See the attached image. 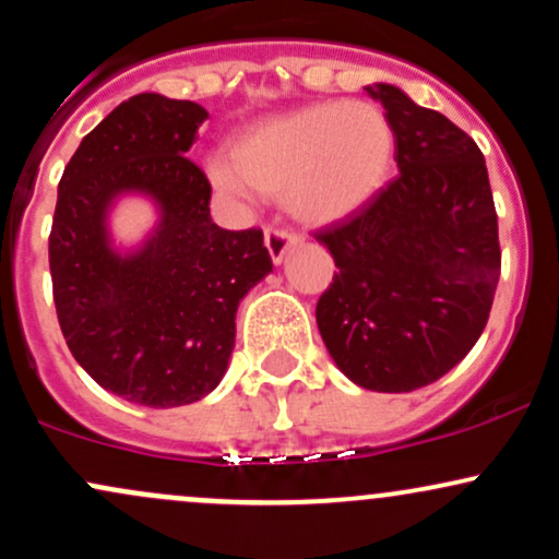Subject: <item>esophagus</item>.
Returning a JSON list of instances; mask_svg holds the SVG:
<instances>
[{
    "label": "esophagus",
    "instance_id": "esophagus-1",
    "mask_svg": "<svg viewBox=\"0 0 559 559\" xmlns=\"http://www.w3.org/2000/svg\"><path fill=\"white\" fill-rule=\"evenodd\" d=\"M297 243H299V236L294 234V230L278 228V226L265 228V247H267V252H271L275 265H278V262L286 258L288 249L297 247Z\"/></svg>",
    "mask_w": 559,
    "mask_h": 559
}]
</instances>
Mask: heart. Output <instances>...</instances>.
<instances>
[{
	"label": "heart",
	"instance_id": "obj_1",
	"mask_svg": "<svg viewBox=\"0 0 559 559\" xmlns=\"http://www.w3.org/2000/svg\"><path fill=\"white\" fill-rule=\"evenodd\" d=\"M394 163V128L370 102H318L249 126L230 155L210 157L213 183L284 194L310 226H331L368 204Z\"/></svg>",
	"mask_w": 559,
	"mask_h": 559
}]
</instances>
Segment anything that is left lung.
<instances>
[{"instance_id":"obj_1","label":"left lung","mask_w":559,"mask_h":559,"mask_svg":"<svg viewBox=\"0 0 559 559\" xmlns=\"http://www.w3.org/2000/svg\"><path fill=\"white\" fill-rule=\"evenodd\" d=\"M394 128L400 176L318 230L336 262L316 318L338 370L402 394L449 373L486 329L499 284L497 210L478 144L402 88H365Z\"/></svg>"}]
</instances>
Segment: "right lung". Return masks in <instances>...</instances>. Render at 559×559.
<instances>
[{
	"instance_id": "add662e5",
	"label": "right lung",
	"mask_w": 559,
	"mask_h": 559,
	"mask_svg": "<svg viewBox=\"0 0 559 559\" xmlns=\"http://www.w3.org/2000/svg\"><path fill=\"white\" fill-rule=\"evenodd\" d=\"M204 120L197 102L131 96L83 136L57 186L49 271L62 336L102 389L144 407L199 402L221 383L239 301L273 271L260 228L210 217L213 189L186 157ZM131 190L156 199L160 223L120 255L106 213Z\"/></svg>"
}]
</instances>
